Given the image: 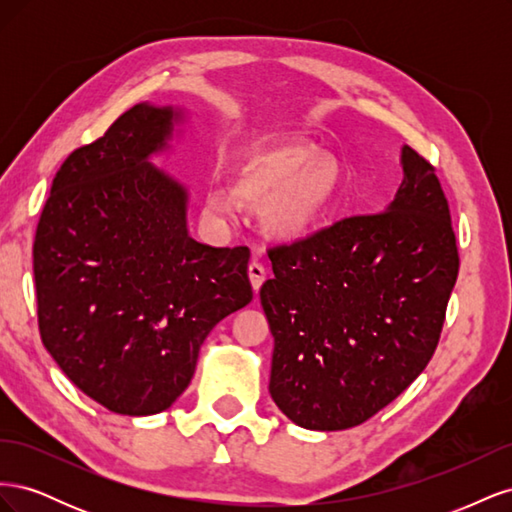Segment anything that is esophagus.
I'll return each instance as SVG.
<instances>
[{
	"instance_id": "1",
	"label": "esophagus",
	"mask_w": 512,
	"mask_h": 512,
	"mask_svg": "<svg viewBox=\"0 0 512 512\" xmlns=\"http://www.w3.org/2000/svg\"><path fill=\"white\" fill-rule=\"evenodd\" d=\"M247 275H250V282H252L254 292H258L260 286L265 284V280H267V269H265V265H262V262L252 260L250 267H247Z\"/></svg>"
}]
</instances>
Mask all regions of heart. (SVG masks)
<instances>
[{"mask_svg": "<svg viewBox=\"0 0 512 512\" xmlns=\"http://www.w3.org/2000/svg\"><path fill=\"white\" fill-rule=\"evenodd\" d=\"M339 190L335 162L318 158L309 145H273L247 151L232 177V190L213 183L205 192L211 215L228 218L237 200L262 207V226L271 237L299 241L327 218Z\"/></svg>", "mask_w": 512, "mask_h": 512, "instance_id": "1", "label": "heart"}]
</instances>
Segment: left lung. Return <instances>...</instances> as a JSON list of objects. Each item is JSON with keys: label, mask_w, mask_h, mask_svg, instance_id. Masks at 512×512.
I'll return each instance as SVG.
<instances>
[{"label": "left lung", "mask_w": 512, "mask_h": 512, "mask_svg": "<svg viewBox=\"0 0 512 512\" xmlns=\"http://www.w3.org/2000/svg\"><path fill=\"white\" fill-rule=\"evenodd\" d=\"M401 164L386 211L269 247L275 277L260 288L275 339L269 391L299 427L365 423L438 348L459 273L451 209L436 166L408 145Z\"/></svg>", "instance_id": "8db88e82"}]
</instances>
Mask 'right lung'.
Listing matches in <instances>:
<instances>
[{"instance_id":"1","label":"right lung","mask_w":512,"mask_h":512,"mask_svg":"<svg viewBox=\"0 0 512 512\" xmlns=\"http://www.w3.org/2000/svg\"><path fill=\"white\" fill-rule=\"evenodd\" d=\"M173 117L136 104L74 149L34 239L44 348L87 397L128 416L173 404L211 329L254 297L250 247L194 241L188 194L147 162Z\"/></svg>"}]
</instances>
